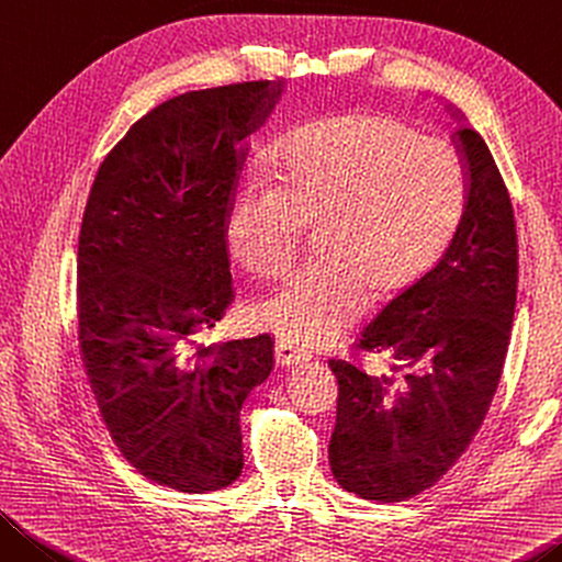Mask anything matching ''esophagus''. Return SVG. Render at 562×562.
<instances>
[{"label":"esophagus","mask_w":562,"mask_h":562,"mask_svg":"<svg viewBox=\"0 0 562 562\" xmlns=\"http://www.w3.org/2000/svg\"><path fill=\"white\" fill-rule=\"evenodd\" d=\"M273 358H276V366L281 368H293V366H301L311 361V353L306 351V348H301L296 344L291 341H283V338H279L273 346Z\"/></svg>","instance_id":"34e87169"}]
</instances>
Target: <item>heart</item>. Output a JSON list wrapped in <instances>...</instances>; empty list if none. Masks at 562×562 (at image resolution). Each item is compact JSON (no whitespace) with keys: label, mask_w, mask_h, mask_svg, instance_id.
I'll use <instances>...</instances> for the list:
<instances>
[{"label":"heart","mask_w":562,"mask_h":562,"mask_svg":"<svg viewBox=\"0 0 562 562\" xmlns=\"http://www.w3.org/2000/svg\"><path fill=\"white\" fill-rule=\"evenodd\" d=\"M471 196L463 151L398 116L344 112L293 132L273 171L248 164L226 204L232 254L276 273L316 226V259L283 276L254 316L289 341L324 344L353 324L366 289L389 299L413 286L453 241Z\"/></svg>","instance_id":"heart-1"}]
</instances>
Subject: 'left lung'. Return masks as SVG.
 Returning a JSON list of instances; mask_svg holds the SVG:
<instances>
[{
  "label": "left lung",
  "mask_w": 562,
  "mask_h": 562,
  "mask_svg": "<svg viewBox=\"0 0 562 562\" xmlns=\"http://www.w3.org/2000/svg\"><path fill=\"white\" fill-rule=\"evenodd\" d=\"M456 142L471 171L458 234L356 344V356H379L391 373L328 361L338 379L330 471L366 501L413 498L456 465L491 408L508 353L518 293L513 204L483 136L461 126Z\"/></svg>",
  "instance_id": "8db88e82"
}]
</instances>
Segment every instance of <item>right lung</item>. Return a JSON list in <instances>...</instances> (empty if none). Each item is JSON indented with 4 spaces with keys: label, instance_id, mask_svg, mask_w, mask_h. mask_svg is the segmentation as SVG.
Returning a JSON list of instances; mask_svg holds the SVG:
<instances>
[{
    "label": "right lung",
    "instance_id": "1",
    "mask_svg": "<svg viewBox=\"0 0 562 562\" xmlns=\"http://www.w3.org/2000/svg\"><path fill=\"white\" fill-rule=\"evenodd\" d=\"M281 94L269 81L187 91L124 134L97 171L77 254L79 348L116 448L183 493L244 468L241 406L271 336L196 346L234 299L224 234L238 159Z\"/></svg>",
    "mask_w": 562,
    "mask_h": 562
}]
</instances>
